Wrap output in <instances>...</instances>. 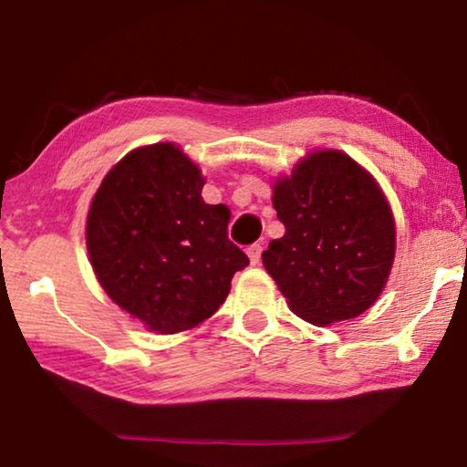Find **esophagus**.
Listing matches in <instances>:
<instances>
[{"mask_svg": "<svg viewBox=\"0 0 467 467\" xmlns=\"http://www.w3.org/2000/svg\"><path fill=\"white\" fill-rule=\"evenodd\" d=\"M262 251H264V247H262V244H259V243H255V244H251V247H247V255H249L253 265H257L259 262H262Z\"/></svg>", "mask_w": 467, "mask_h": 467, "instance_id": "1", "label": "esophagus"}]
</instances>
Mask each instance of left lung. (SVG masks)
<instances>
[{
    "label": "left lung",
    "mask_w": 467,
    "mask_h": 467,
    "mask_svg": "<svg viewBox=\"0 0 467 467\" xmlns=\"http://www.w3.org/2000/svg\"><path fill=\"white\" fill-rule=\"evenodd\" d=\"M286 226L264 251L290 309L315 326L358 317L389 275L395 224L373 177L337 150L315 152L274 187Z\"/></svg>",
    "instance_id": "obj_1"
}]
</instances>
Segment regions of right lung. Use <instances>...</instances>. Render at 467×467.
<instances>
[{"instance_id": "obj_1", "label": "right lung", "mask_w": 467, "mask_h": 467, "mask_svg": "<svg viewBox=\"0 0 467 467\" xmlns=\"http://www.w3.org/2000/svg\"><path fill=\"white\" fill-rule=\"evenodd\" d=\"M200 169L172 144L133 150L94 195L86 244L100 286L161 334L212 317L249 257L228 239L231 212L203 202Z\"/></svg>"}]
</instances>
